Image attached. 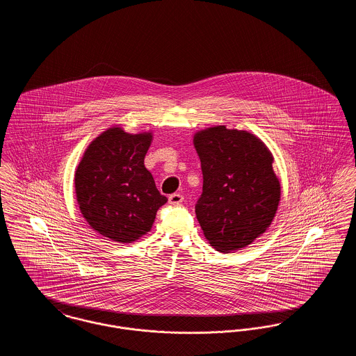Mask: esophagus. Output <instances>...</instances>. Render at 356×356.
Masks as SVG:
<instances>
[{"label": "esophagus", "mask_w": 356, "mask_h": 356, "mask_svg": "<svg viewBox=\"0 0 356 356\" xmlns=\"http://www.w3.org/2000/svg\"><path fill=\"white\" fill-rule=\"evenodd\" d=\"M183 200H184V196L181 193H172L168 197V202L172 205H179V204L183 203Z\"/></svg>", "instance_id": "1"}]
</instances>
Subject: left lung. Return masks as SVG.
Segmentation results:
<instances>
[{"label":"left lung","mask_w":356,"mask_h":356,"mask_svg":"<svg viewBox=\"0 0 356 356\" xmlns=\"http://www.w3.org/2000/svg\"><path fill=\"white\" fill-rule=\"evenodd\" d=\"M203 193L195 207L204 236L228 254L250 245L271 225L280 202V181L267 145L247 131L225 125L196 132Z\"/></svg>","instance_id":"1"}]
</instances>
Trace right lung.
Instances as JSON below:
<instances>
[{"instance_id":"1","label":"right lung","mask_w":356,"mask_h":356,"mask_svg":"<svg viewBox=\"0 0 356 356\" xmlns=\"http://www.w3.org/2000/svg\"><path fill=\"white\" fill-rule=\"evenodd\" d=\"M152 137L151 132L132 135L112 127L88 145L74 173L85 220L113 241L132 243L144 236L157 209L168 202L144 165Z\"/></svg>"}]
</instances>
